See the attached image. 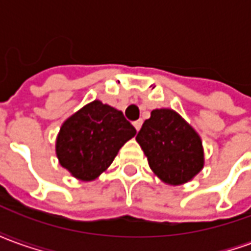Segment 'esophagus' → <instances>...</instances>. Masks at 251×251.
<instances>
[{
  "mask_svg": "<svg viewBox=\"0 0 251 251\" xmlns=\"http://www.w3.org/2000/svg\"><path fill=\"white\" fill-rule=\"evenodd\" d=\"M133 125H134V127H136V130L138 131V130H140V129H141V126H142V120L134 121V122H133Z\"/></svg>",
  "mask_w": 251,
  "mask_h": 251,
  "instance_id": "obj_1",
  "label": "esophagus"
}]
</instances>
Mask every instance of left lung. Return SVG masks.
Listing matches in <instances>:
<instances>
[{"label": "left lung", "instance_id": "obj_1", "mask_svg": "<svg viewBox=\"0 0 251 251\" xmlns=\"http://www.w3.org/2000/svg\"><path fill=\"white\" fill-rule=\"evenodd\" d=\"M136 140L149 167L167 184L187 183L203 168L200 137L174 110H153Z\"/></svg>", "mask_w": 251, "mask_h": 251}]
</instances>
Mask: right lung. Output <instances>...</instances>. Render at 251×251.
Segmentation results:
<instances>
[{"instance_id": "1", "label": "right lung", "mask_w": 251, "mask_h": 251, "mask_svg": "<svg viewBox=\"0 0 251 251\" xmlns=\"http://www.w3.org/2000/svg\"><path fill=\"white\" fill-rule=\"evenodd\" d=\"M136 133L122 111L94 100L62 125L56 140L57 158L72 176L90 181L113 163Z\"/></svg>"}]
</instances>
